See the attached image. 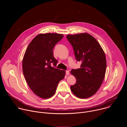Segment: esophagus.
<instances>
[{
  "label": "esophagus",
  "instance_id": "obj_1",
  "mask_svg": "<svg viewBox=\"0 0 127 127\" xmlns=\"http://www.w3.org/2000/svg\"><path fill=\"white\" fill-rule=\"evenodd\" d=\"M66 75H69V70H66Z\"/></svg>",
  "mask_w": 127,
  "mask_h": 127
}]
</instances>
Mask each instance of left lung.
Listing matches in <instances>:
<instances>
[{
    "mask_svg": "<svg viewBox=\"0 0 127 127\" xmlns=\"http://www.w3.org/2000/svg\"><path fill=\"white\" fill-rule=\"evenodd\" d=\"M73 47L76 60L81 61L80 68L72 69L71 73L76 79L70 86L76 96L86 98L94 95L104 78L106 61L104 52L97 40L87 33L67 35Z\"/></svg>",
    "mask_w": 127,
    "mask_h": 127,
    "instance_id": "left-lung-1",
    "label": "left lung"
}]
</instances>
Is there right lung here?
I'll return each mask as SVG.
<instances>
[{"mask_svg":"<svg viewBox=\"0 0 127 127\" xmlns=\"http://www.w3.org/2000/svg\"><path fill=\"white\" fill-rule=\"evenodd\" d=\"M63 37L62 34L40 33L29 45L23 60L26 80L33 93L42 98H49L55 93L59 81L65 75L64 70L56 67L53 48Z\"/></svg>","mask_w":127,"mask_h":127,"instance_id":"obj_1","label":"right lung"}]
</instances>
